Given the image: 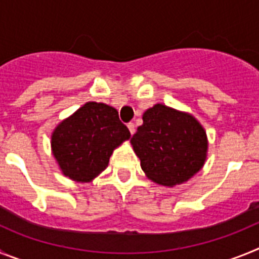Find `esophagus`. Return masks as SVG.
Returning <instances> with one entry per match:
<instances>
[{
  "instance_id": "obj_1",
  "label": "esophagus",
  "mask_w": 259,
  "mask_h": 259,
  "mask_svg": "<svg viewBox=\"0 0 259 259\" xmlns=\"http://www.w3.org/2000/svg\"><path fill=\"white\" fill-rule=\"evenodd\" d=\"M127 127H128V130H130V132H131V135H134L135 134V124H134V123H128Z\"/></svg>"
}]
</instances>
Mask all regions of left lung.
I'll use <instances>...</instances> for the list:
<instances>
[{
	"instance_id": "left-lung-1",
	"label": "left lung",
	"mask_w": 259,
	"mask_h": 259,
	"mask_svg": "<svg viewBox=\"0 0 259 259\" xmlns=\"http://www.w3.org/2000/svg\"><path fill=\"white\" fill-rule=\"evenodd\" d=\"M146 178L163 187L188 182L205 164L206 131L192 114L155 104L131 139Z\"/></svg>"
}]
</instances>
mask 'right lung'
Instances as JSON below:
<instances>
[{
  "mask_svg": "<svg viewBox=\"0 0 259 259\" xmlns=\"http://www.w3.org/2000/svg\"><path fill=\"white\" fill-rule=\"evenodd\" d=\"M130 137L116 109L89 101L54 128L50 145L63 175L89 183L106 168L114 150Z\"/></svg>",
  "mask_w": 259,
  "mask_h": 259,
  "instance_id": "add662e5",
  "label": "right lung"
}]
</instances>
